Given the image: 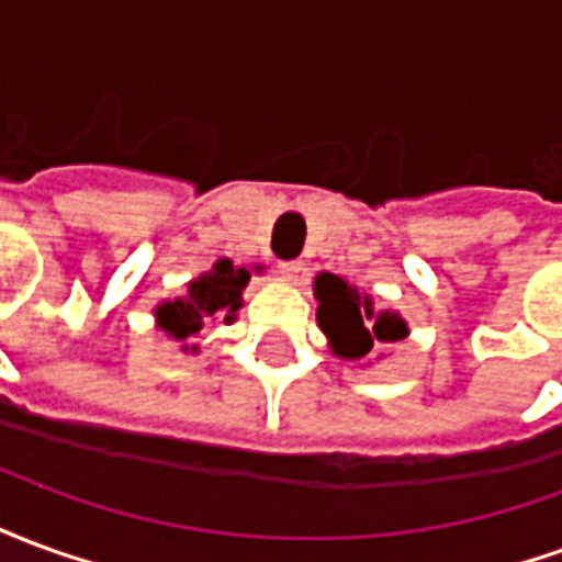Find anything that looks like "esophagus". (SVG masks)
I'll use <instances>...</instances> for the list:
<instances>
[{
  "label": "esophagus",
  "instance_id": "esophagus-1",
  "mask_svg": "<svg viewBox=\"0 0 562 562\" xmlns=\"http://www.w3.org/2000/svg\"><path fill=\"white\" fill-rule=\"evenodd\" d=\"M301 270H304L301 261H280V273L285 277V280H297V277H301Z\"/></svg>",
  "mask_w": 562,
  "mask_h": 562
}]
</instances>
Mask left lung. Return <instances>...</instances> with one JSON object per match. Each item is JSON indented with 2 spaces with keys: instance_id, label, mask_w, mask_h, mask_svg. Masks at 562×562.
<instances>
[{
  "instance_id": "left-lung-1",
  "label": "left lung",
  "mask_w": 562,
  "mask_h": 562,
  "mask_svg": "<svg viewBox=\"0 0 562 562\" xmlns=\"http://www.w3.org/2000/svg\"><path fill=\"white\" fill-rule=\"evenodd\" d=\"M313 292L318 301V328L325 330L330 349L340 358L361 361L379 342L389 346L409 334L401 313H376L370 294H358V289L334 273H318Z\"/></svg>"
}]
</instances>
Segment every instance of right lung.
Returning a JSON list of instances; mask_svg holds the SVG:
<instances>
[{
    "label": "right lung",
    "instance_id": "add662e5",
    "mask_svg": "<svg viewBox=\"0 0 562 562\" xmlns=\"http://www.w3.org/2000/svg\"><path fill=\"white\" fill-rule=\"evenodd\" d=\"M249 282V270L234 268V261L220 258L207 273L186 285L183 297L161 301L156 306L159 328L173 340H189L204 328V318L220 316L225 325L237 318V310L244 306V289ZM183 352H198V346H183Z\"/></svg>",
    "mask_w": 562,
    "mask_h": 562
}]
</instances>
